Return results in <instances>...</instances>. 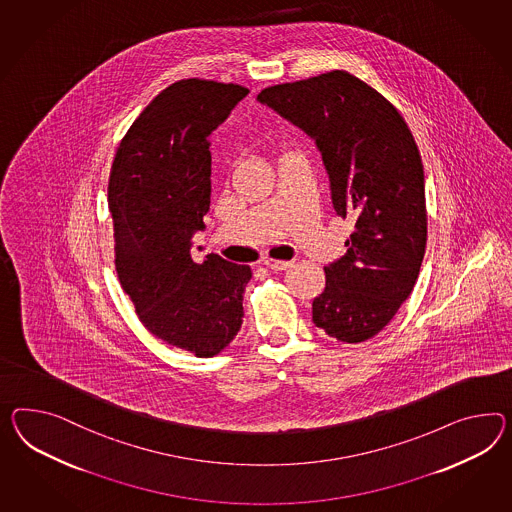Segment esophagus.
<instances>
[{
	"mask_svg": "<svg viewBox=\"0 0 512 512\" xmlns=\"http://www.w3.org/2000/svg\"><path fill=\"white\" fill-rule=\"evenodd\" d=\"M263 265L269 267V269H273V271H284V269L291 267V262H282V260H271V258H267V260H263Z\"/></svg>",
	"mask_w": 512,
	"mask_h": 512,
	"instance_id": "1",
	"label": "esophagus"
}]
</instances>
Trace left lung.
Returning <instances> with one entry per match:
<instances>
[{"label": "left lung", "mask_w": 512, "mask_h": 512, "mask_svg": "<svg viewBox=\"0 0 512 512\" xmlns=\"http://www.w3.org/2000/svg\"><path fill=\"white\" fill-rule=\"evenodd\" d=\"M262 104L308 133L321 152L336 213L354 219L347 252L325 267L315 327L360 343L407 301L427 245L425 176L405 118L345 70L267 87Z\"/></svg>", "instance_id": "1"}]
</instances>
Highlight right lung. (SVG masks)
I'll return each mask as SVG.
<instances>
[{
    "mask_svg": "<svg viewBox=\"0 0 512 512\" xmlns=\"http://www.w3.org/2000/svg\"><path fill=\"white\" fill-rule=\"evenodd\" d=\"M247 94L236 83H172L130 126L109 174L120 286L156 338L198 358L236 338L252 278L249 265L217 254L191 258L210 211V135Z\"/></svg>",
    "mask_w": 512,
    "mask_h": 512,
    "instance_id": "1",
    "label": "right lung"
}]
</instances>
